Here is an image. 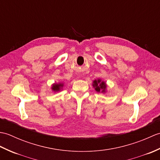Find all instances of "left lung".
<instances>
[{"label":"left lung","mask_w":160,"mask_h":160,"mask_svg":"<svg viewBox=\"0 0 160 160\" xmlns=\"http://www.w3.org/2000/svg\"><path fill=\"white\" fill-rule=\"evenodd\" d=\"M93 87L95 88V90H96L97 92H106V82H104V81H102L100 79L95 80L93 82Z\"/></svg>","instance_id":"1"}]
</instances>
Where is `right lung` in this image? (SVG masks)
<instances>
[{
  "label": "right lung",
  "mask_w": 160,
  "mask_h": 160,
  "mask_svg": "<svg viewBox=\"0 0 160 160\" xmlns=\"http://www.w3.org/2000/svg\"><path fill=\"white\" fill-rule=\"evenodd\" d=\"M62 87H63V83H58V84L55 83V84H53V85H52V89L53 91H55V92H56V91H60V89H62Z\"/></svg>",
  "instance_id": "obj_1"
}]
</instances>
